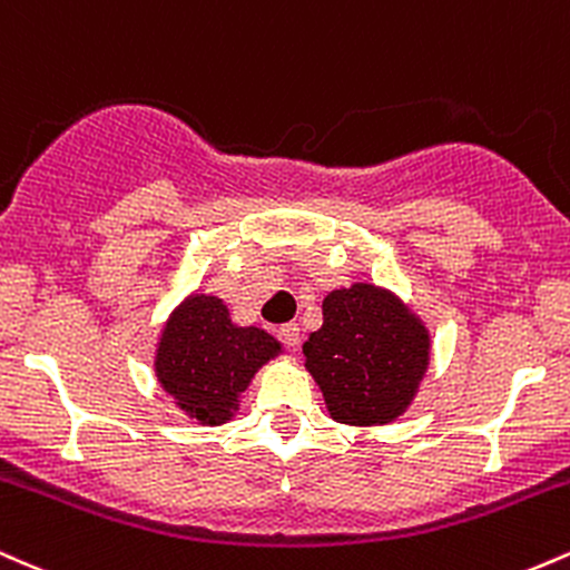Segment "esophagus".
<instances>
[{
	"label": "esophagus",
	"instance_id": "34e87169",
	"mask_svg": "<svg viewBox=\"0 0 570 570\" xmlns=\"http://www.w3.org/2000/svg\"><path fill=\"white\" fill-rule=\"evenodd\" d=\"M278 337H281V343L286 345V348H297L299 345V326L297 324H284V326H278Z\"/></svg>",
	"mask_w": 570,
	"mask_h": 570
}]
</instances>
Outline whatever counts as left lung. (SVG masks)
I'll list each match as a JSON object with an SVG mask.
<instances>
[{"label":"left lung","mask_w":570,"mask_h":570,"mask_svg":"<svg viewBox=\"0 0 570 570\" xmlns=\"http://www.w3.org/2000/svg\"><path fill=\"white\" fill-rule=\"evenodd\" d=\"M322 316L303 353L330 415L351 426H381L402 415L426 372V330L396 297L370 284L326 294Z\"/></svg>","instance_id":"1"}]
</instances>
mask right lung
<instances>
[{"label": "right lung", "instance_id": "right-lung-1", "mask_svg": "<svg viewBox=\"0 0 570 570\" xmlns=\"http://www.w3.org/2000/svg\"><path fill=\"white\" fill-rule=\"evenodd\" d=\"M281 353L257 326H233L217 297H189L174 313L158 345V381L200 423H225L254 372Z\"/></svg>", "mask_w": 570, "mask_h": 570}]
</instances>
